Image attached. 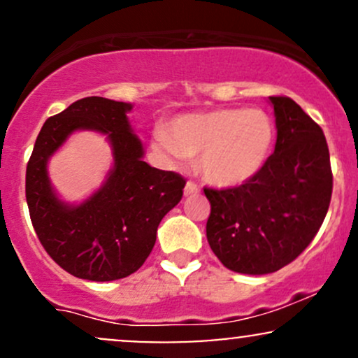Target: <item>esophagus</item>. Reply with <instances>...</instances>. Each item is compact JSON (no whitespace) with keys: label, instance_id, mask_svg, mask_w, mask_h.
I'll return each instance as SVG.
<instances>
[{"label":"esophagus","instance_id":"esophagus-1","mask_svg":"<svg viewBox=\"0 0 358 358\" xmlns=\"http://www.w3.org/2000/svg\"><path fill=\"white\" fill-rule=\"evenodd\" d=\"M183 193H185V196L193 195V193H199V187H196V185L193 182H187V185H185Z\"/></svg>","mask_w":358,"mask_h":358}]
</instances>
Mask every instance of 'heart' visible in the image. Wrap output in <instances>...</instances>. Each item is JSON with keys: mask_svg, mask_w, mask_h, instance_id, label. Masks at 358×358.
I'll list each match as a JSON object with an SVG mask.
<instances>
[{"mask_svg": "<svg viewBox=\"0 0 358 358\" xmlns=\"http://www.w3.org/2000/svg\"><path fill=\"white\" fill-rule=\"evenodd\" d=\"M274 124L261 109L229 108L175 117L168 131H156L153 148L166 162L199 156L205 182L236 188L252 180L268 162Z\"/></svg>", "mask_w": 358, "mask_h": 358, "instance_id": "obj_1", "label": "heart"}]
</instances>
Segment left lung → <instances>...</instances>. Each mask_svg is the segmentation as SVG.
<instances>
[{
    "label": "left lung",
    "instance_id": "1",
    "mask_svg": "<svg viewBox=\"0 0 358 358\" xmlns=\"http://www.w3.org/2000/svg\"><path fill=\"white\" fill-rule=\"evenodd\" d=\"M276 146L261 171L236 188H205L207 241L227 269L269 274L308 248L330 207L334 176L324 134L289 97H269Z\"/></svg>",
    "mask_w": 358,
    "mask_h": 358
}]
</instances>
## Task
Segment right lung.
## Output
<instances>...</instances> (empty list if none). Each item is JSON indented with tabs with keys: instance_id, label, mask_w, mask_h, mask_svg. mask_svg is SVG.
<instances>
[{
	"instance_id": "1",
	"label": "right lung",
	"mask_w": 358,
	"mask_h": 358,
	"mask_svg": "<svg viewBox=\"0 0 358 358\" xmlns=\"http://www.w3.org/2000/svg\"><path fill=\"white\" fill-rule=\"evenodd\" d=\"M133 104L84 97L48 117L27 165V203L40 242L72 276L114 281L133 274L153 250L163 217L182 200L185 180L145 162V148L127 113ZM76 130L104 134L113 168L101 187L80 204L56 195L48 159Z\"/></svg>"
}]
</instances>
